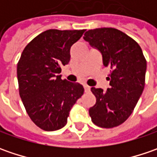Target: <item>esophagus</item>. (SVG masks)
Returning <instances> with one entry per match:
<instances>
[{
  "mask_svg": "<svg viewBox=\"0 0 157 157\" xmlns=\"http://www.w3.org/2000/svg\"><path fill=\"white\" fill-rule=\"evenodd\" d=\"M84 88H85V92L86 93H89L90 90H91V87L89 86H87V85H84Z\"/></svg>",
  "mask_w": 157,
  "mask_h": 157,
  "instance_id": "34e87169",
  "label": "esophagus"
}]
</instances>
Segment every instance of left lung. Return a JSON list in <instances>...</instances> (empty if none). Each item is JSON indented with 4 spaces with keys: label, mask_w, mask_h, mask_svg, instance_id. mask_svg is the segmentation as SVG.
<instances>
[{
    "label": "left lung",
    "mask_w": 157,
    "mask_h": 157,
    "mask_svg": "<svg viewBox=\"0 0 157 157\" xmlns=\"http://www.w3.org/2000/svg\"><path fill=\"white\" fill-rule=\"evenodd\" d=\"M84 39L100 51L104 66L111 69L110 88L105 92L91 88L96 104L89 109V114L98 127H117L131 115L143 92L146 59L135 40L113 28L90 29Z\"/></svg>",
    "instance_id": "1"
}]
</instances>
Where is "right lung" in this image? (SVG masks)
<instances>
[{"label":"right lung","instance_id":"add662e5","mask_svg":"<svg viewBox=\"0 0 157 157\" xmlns=\"http://www.w3.org/2000/svg\"><path fill=\"white\" fill-rule=\"evenodd\" d=\"M85 29H48L36 36L17 63L19 94L26 112L41 129L63 128L71 107L84 94L78 83L62 79L61 66L69 63L70 50Z\"/></svg>","mask_w":157,"mask_h":157}]
</instances>
